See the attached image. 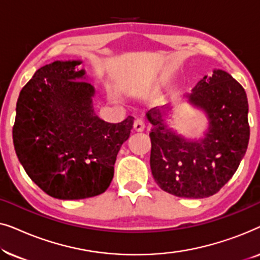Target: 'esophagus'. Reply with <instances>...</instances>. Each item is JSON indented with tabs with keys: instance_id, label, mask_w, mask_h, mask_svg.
<instances>
[{
	"instance_id": "1",
	"label": "esophagus",
	"mask_w": 260,
	"mask_h": 260,
	"mask_svg": "<svg viewBox=\"0 0 260 260\" xmlns=\"http://www.w3.org/2000/svg\"><path fill=\"white\" fill-rule=\"evenodd\" d=\"M145 129V124L142 119H136L134 122V130L136 131V133H142Z\"/></svg>"
}]
</instances>
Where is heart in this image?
Masks as SVG:
<instances>
[{"label":"heart","instance_id":"1","mask_svg":"<svg viewBox=\"0 0 260 260\" xmlns=\"http://www.w3.org/2000/svg\"><path fill=\"white\" fill-rule=\"evenodd\" d=\"M170 79V76L167 73H162L157 76L152 81V84L155 85V86H162V85H165L166 83H168V80Z\"/></svg>","mask_w":260,"mask_h":260}]
</instances>
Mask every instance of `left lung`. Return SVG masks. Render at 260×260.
<instances>
[{"label":"left lung","instance_id":"left-lung-1","mask_svg":"<svg viewBox=\"0 0 260 260\" xmlns=\"http://www.w3.org/2000/svg\"><path fill=\"white\" fill-rule=\"evenodd\" d=\"M181 102L204 112L207 126L199 137H186L170 124L175 104L149 110L145 117L151 126V174L167 193L208 198L229 182L247 150V95L230 73L213 70Z\"/></svg>","mask_w":260,"mask_h":260}]
</instances>
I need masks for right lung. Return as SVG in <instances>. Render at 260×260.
<instances>
[{"instance_id": "right-lung-1", "label": "right lung", "mask_w": 260, "mask_h": 260, "mask_svg": "<svg viewBox=\"0 0 260 260\" xmlns=\"http://www.w3.org/2000/svg\"><path fill=\"white\" fill-rule=\"evenodd\" d=\"M81 60L39 69L16 103L13 142L27 175L49 197L92 198L108 189L134 118L108 123L95 115V90Z\"/></svg>"}]
</instances>
